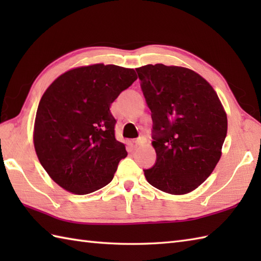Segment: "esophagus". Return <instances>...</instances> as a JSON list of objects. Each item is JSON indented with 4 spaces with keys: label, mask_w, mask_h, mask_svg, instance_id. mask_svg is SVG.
<instances>
[{
    "label": "esophagus",
    "mask_w": 261,
    "mask_h": 261,
    "mask_svg": "<svg viewBox=\"0 0 261 261\" xmlns=\"http://www.w3.org/2000/svg\"><path fill=\"white\" fill-rule=\"evenodd\" d=\"M136 146H142L143 143H146V139L145 138H138V139L135 140Z\"/></svg>",
    "instance_id": "1"
}]
</instances>
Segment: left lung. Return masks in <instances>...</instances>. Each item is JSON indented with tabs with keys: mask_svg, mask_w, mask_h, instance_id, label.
I'll return each mask as SVG.
<instances>
[{
	"mask_svg": "<svg viewBox=\"0 0 261 261\" xmlns=\"http://www.w3.org/2000/svg\"><path fill=\"white\" fill-rule=\"evenodd\" d=\"M136 70L151 111L157 154L146 179L171 195L191 193L222 154L228 131L223 105L210 83L190 68L156 64Z\"/></svg>",
	"mask_w": 261,
	"mask_h": 261,
	"instance_id": "1",
	"label": "left lung"
}]
</instances>
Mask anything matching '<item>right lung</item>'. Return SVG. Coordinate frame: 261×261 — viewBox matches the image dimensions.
<instances>
[{
  "instance_id": "right-lung-1",
  "label": "right lung",
  "mask_w": 261,
  "mask_h": 261,
  "mask_svg": "<svg viewBox=\"0 0 261 261\" xmlns=\"http://www.w3.org/2000/svg\"><path fill=\"white\" fill-rule=\"evenodd\" d=\"M137 79L132 68L94 64L65 71L43 93L33 145L42 167L64 190L84 195L113 179L127 152L115 139L110 108Z\"/></svg>"
}]
</instances>
